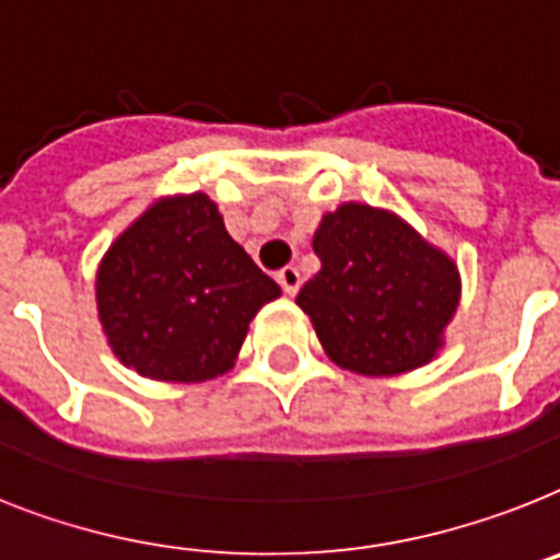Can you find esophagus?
Masks as SVG:
<instances>
[{"label": "esophagus", "mask_w": 560, "mask_h": 560, "mask_svg": "<svg viewBox=\"0 0 560 560\" xmlns=\"http://www.w3.org/2000/svg\"><path fill=\"white\" fill-rule=\"evenodd\" d=\"M276 279H279L281 290H284L288 295H295V290L302 288V272L295 270V267H284V270H279Z\"/></svg>", "instance_id": "esophagus-1"}]
</instances>
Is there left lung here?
<instances>
[{
    "label": "left lung",
    "instance_id": "left-lung-1",
    "mask_svg": "<svg viewBox=\"0 0 560 560\" xmlns=\"http://www.w3.org/2000/svg\"><path fill=\"white\" fill-rule=\"evenodd\" d=\"M322 270L299 290L327 359L382 378L430 364L462 302V272L393 210L345 201L313 236Z\"/></svg>",
    "mask_w": 560,
    "mask_h": 560
}]
</instances>
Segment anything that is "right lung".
<instances>
[{
    "label": "right lung",
    "instance_id": "obj_1",
    "mask_svg": "<svg viewBox=\"0 0 560 560\" xmlns=\"http://www.w3.org/2000/svg\"><path fill=\"white\" fill-rule=\"evenodd\" d=\"M281 288L233 242L208 192L162 196L113 238L96 270L107 347L153 382L233 370L250 322Z\"/></svg>",
    "mask_w": 560,
    "mask_h": 560
}]
</instances>
